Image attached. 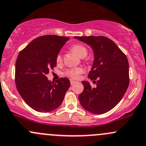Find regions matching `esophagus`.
<instances>
[{"label": "esophagus", "mask_w": 146, "mask_h": 146, "mask_svg": "<svg viewBox=\"0 0 146 146\" xmlns=\"http://www.w3.org/2000/svg\"><path fill=\"white\" fill-rule=\"evenodd\" d=\"M75 83H76L75 81L72 80V79H71V80H70V84H71V85H74V84Z\"/></svg>", "instance_id": "esophagus-1"}]
</instances>
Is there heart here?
<instances>
[{
    "instance_id": "b5f03b06",
    "label": "heart",
    "mask_w": 146,
    "mask_h": 146,
    "mask_svg": "<svg viewBox=\"0 0 146 146\" xmlns=\"http://www.w3.org/2000/svg\"><path fill=\"white\" fill-rule=\"evenodd\" d=\"M72 50L74 51V52H76L79 57L81 58H85L87 55L88 53V50H87L85 46H84L82 44H75L74 46H72L71 48ZM61 60H62V55L61 54H58V55L57 56V62H60ZM82 72V70L79 67H76V68H72L69 69L66 71V74L67 75L70 77L72 78V79H77L79 77V74Z\"/></svg>"
}]
</instances>
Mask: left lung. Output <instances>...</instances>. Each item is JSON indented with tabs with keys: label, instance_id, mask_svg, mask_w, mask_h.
<instances>
[{
	"label": "left lung",
	"instance_id": "1",
	"mask_svg": "<svg viewBox=\"0 0 146 146\" xmlns=\"http://www.w3.org/2000/svg\"><path fill=\"white\" fill-rule=\"evenodd\" d=\"M91 46L94 55L88 76L96 82L93 88L83 81L84 91L79 96L81 105L91 113L100 115L108 112L119 103L129 84V62L118 46L105 36H74Z\"/></svg>",
	"mask_w": 146,
	"mask_h": 146
}]
</instances>
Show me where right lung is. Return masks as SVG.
<instances>
[{
	"label": "right lung",
	"instance_id": "right-lung-1",
	"mask_svg": "<svg viewBox=\"0 0 146 146\" xmlns=\"http://www.w3.org/2000/svg\"><path fill=\"white\" fill-rule=\"evenodd\" d=\"M70 38L46 35L32 40L18 55L15 64L17 91L30 108L39 112H49L62 104L70 87L67 78L55 83L46 75L57 65V56Z\"/></svg>",
	"mask_w": 146,
	"mask_h": 146
}]
</instances>
